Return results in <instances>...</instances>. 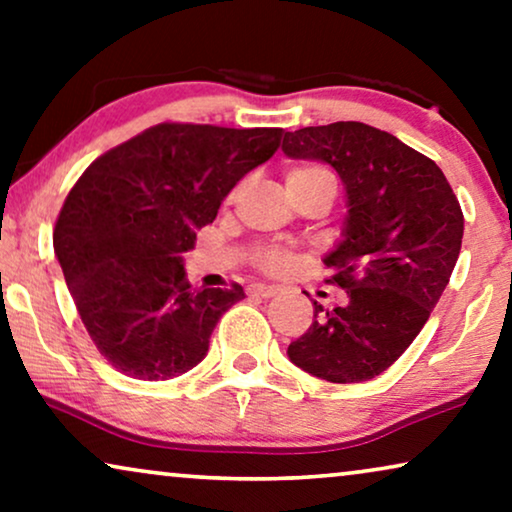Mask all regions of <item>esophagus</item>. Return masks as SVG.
<instances>
[{
    "label": "esophagus",
    "mask_w": 512,
    "mask_h": 512,
    "mask_svg": "<svg viewBox=\"0 0 512 512\" xmlns=\"http://www.w3.org/2000/svg\"><path fill=\"white\" fill-rule=\"evenodd\" d=\"M249 293H254V296H261V298H272L279 293V286H270V284H254L249 289Z\"/></svg>",
    "instance_id": "obj_1"
}]
</instances>
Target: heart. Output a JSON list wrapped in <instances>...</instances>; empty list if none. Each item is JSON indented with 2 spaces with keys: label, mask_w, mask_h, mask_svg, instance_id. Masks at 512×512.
Instances as JSON below:
<instances>
[{
  "label": "heart",
  "mask_w": 512,
  "mask_h": 512,
  "mask_svg": "<svg viewBox=\"0 0 512 512\" xmlns=\"http://www.w3.org/2000/svg\"><path fill=\"white\" fill-rule=\"evenodd\" d=\"M328 179L333 181L331 174H328L324 167L319 165H296L286 172V186L293 184H310V181H321ZM256 263L258 268L270 272V275H282V272L291 270V265L296 263L291 251L279 249V247H265L256 251Z\"/></svg>",
  "instance_id": "1"
}]
</instances>
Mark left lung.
<instances>
[{"label": "left lung", "mask_w": 512, "mask_h": 512, "mask_svg": "<svg viewBox=\"0 0 512 512\" xmlns=\"http://www.w3.org/2000/svg\"><path fill=\"white\" fill-rule=\"evenodd\" d=\"M289 158L321 160L347 191L342 240L324 258L326 284L347 303L324 312L286 354L326 382H366L412 345L457 265L464 214L440 167L401 139L359 121L286 132Z\"/></svg>", "instance_id": "obj_1"}]
</instances>
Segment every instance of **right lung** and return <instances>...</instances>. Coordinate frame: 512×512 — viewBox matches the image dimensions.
Returning a JSON list of instances; mask_svg holds the SVG:
<instances>
[{"mask_svg":"<svg viewBox=\"0 0 512 512\" xmlns=\"http://www.w3.org/2000/svg\"><path fill=\"white\" fill-rule=\"evenodd\" d=\"M282 128L158 123L88 165L69 191L53 249L97 352L135 380H170L205 359L240 284L195 291L181 254Z\"/></svg>","mask_w":512,"mask_h":512,"instance_id":"right-lung-1","label":"right lung"}]
</instances>
